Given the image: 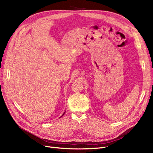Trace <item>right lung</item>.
<instances>
[{
	"instance_id": "add662e5",
	"label": "right lung",
	"mask_w": 153,
	"mask_h": 153,
	"mask_svg": "<svg viewBox=\"0 0 153 153\" xmlns=\"http://www.w3.org/2000/svg\"><path fill=\"white\" fill-rule=\"evenodd\" d=\"M65 112H66V111H65V112H64V114H63L62 115V116H61V117H62V116H63V115H64V114H65ZM60 117H59V118H60Z\"/></svg>"
}]
</instances>
